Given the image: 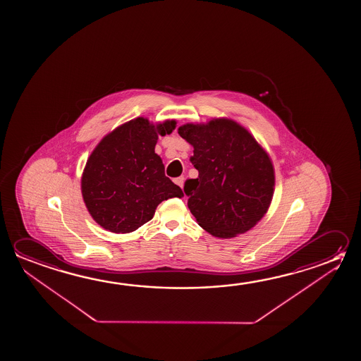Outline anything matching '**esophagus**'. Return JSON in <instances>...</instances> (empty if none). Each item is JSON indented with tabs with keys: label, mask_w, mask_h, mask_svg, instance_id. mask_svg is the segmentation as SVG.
Returning <instances> with one entry per match:
<instances>
[{
	"label": "esophagus",
	"mask_w": 361,
	"mask_h": 361,
	"mask_svg": "<svg viewBox=\"0 0 361 361\" xmlns=\"http://www.w3.org/2000/svg\"><path fill=\"white\" fill-rule=\"evenodd\" d=\"M183 181H185V178H183V176H180V178H175V183H176V185H178L180 188H183Z\"/></svg>",
	"instance_id": "1"
}]
</instances>
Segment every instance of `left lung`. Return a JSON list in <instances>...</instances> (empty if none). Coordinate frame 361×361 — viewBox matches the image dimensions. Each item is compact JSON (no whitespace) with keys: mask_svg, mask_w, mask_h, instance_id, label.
I'll return each mask as SVG.
<instances>
[{"mask_svg":"<svg viewBox=\"0 0 361 361\" xmlns=\"http://www.w3.org/2000/svg\"><path fill=\"white\" fill-rule=\"evenodd\" d=\"M178 135L194 147L197 178L186 180L188 207L202 229L237 237L264 216L274 191L272 161L255 137L229 118L186 123Z\"/></svg>","mask_w":361,"mask_h":361,"instance_id":"left-lung-1","label":"left lung"}]
</instances>
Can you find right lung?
I'll return each instance as SVG.
<instances>
[{
	"label": "right lung",
	"mask_w": 361,
	"mask_h": 361,
	"mask_svg": "<svg viewBox=\"0 0 361 361\" xmlns=\"http://www.w3.org/2000/svg\"><path fill=\"white\" fill-rule=\"evenodd\" d=\"M176 121L151 123L138 117L102 138L89 156L82 195L89 214L112 233H130L154 218L159 204L183 197V190L165 175L154 154L159 136L170 135Z\"/></svg>",
	"instance_id": "1"
}]
</instances>
